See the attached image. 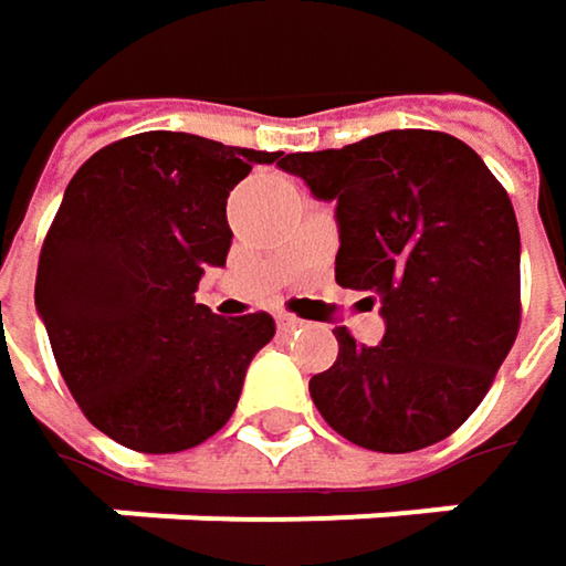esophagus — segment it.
<instances>
[{
  "label": "esophagus",
  "instance_id": "34e87169",
  "mask_svg": "<svg viewBox=\"0 0 566 566\" xmlns=\"http://www.w3.org/2000/svg\"><path fill=\"white\" fill-rule=\"evenodd\" d=\"M276 325H280L283 332H293V328H300L303 322H300L296 316H276Z\"/></svg>",
  "mask_w": 566,
  "mask_h": 566
}]
</instances>
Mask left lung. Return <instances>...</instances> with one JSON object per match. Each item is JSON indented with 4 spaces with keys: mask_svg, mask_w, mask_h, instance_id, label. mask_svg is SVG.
Masks as SVG:
<instances>
[{
    "mask_svg": "<svg viewBox=\"0 0 566 566\" xmlns=\"http://www.w3.org/2000/svg\"><path fill=\"white\" fill-rule=\"evenodd\" d=\"M335 201V280L381 300L385 338L335 328L310 381L325 423L375 453L447 440L482 403L522 325V238L509 191L450 133L388 129L276 163Z\"/></svg>",
    "mask_w": 566,
    "mask_h": 566,
    "instance_id": "left-lung-1",
    "label": "left lung"
}]
</instances>
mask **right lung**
<instances>
[{
	"label": "right lung",
	"mask_w": 566,
	"mask_h": 566,
	"mask_svg": "<svg viewBox=\"0 0 566 566\" xmlns=\"http://www.w3.org/2000/svg\"><path fill=\"white\" fill-rule=\"evenodd\" d=\"M280 156L153 129L71 178L38 256L35 306L64 385L109 440L181 453L231 420L276 325L214 316L195 290L228 260L231 188Z\"/></svg>",
	"instance_id": "1"
}]
</instances>
